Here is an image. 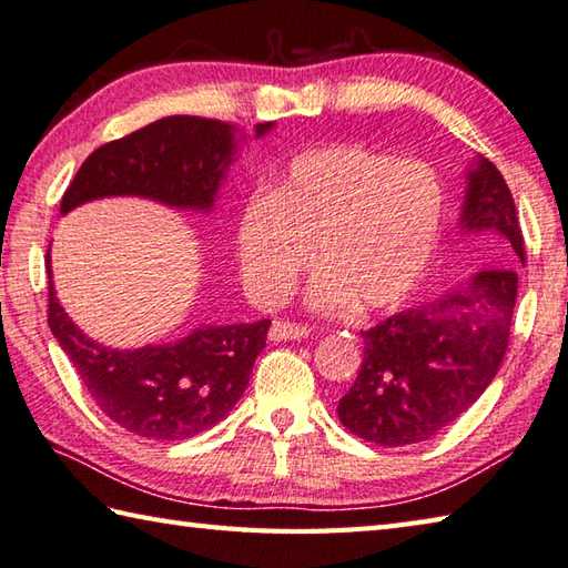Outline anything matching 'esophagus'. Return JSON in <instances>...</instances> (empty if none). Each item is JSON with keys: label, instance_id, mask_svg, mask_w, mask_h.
Masks as SVG:
<instances>
[{"label": "esophagus", "instance_id": "1", "mask_svg": "<svg viewBox=\"0 0 568 568\" xmlns=\"http://www.w3.org/2000/svg\"><path fill=\"white\" fill-rule=\"evenodd\" d=\"M310 335V327L305 325H297V322H283V320H275L271 325L268 337L273 342H293V339H305Z\"/></svg>", "mask_w": 568, "mask_h": 568}]
</instances>
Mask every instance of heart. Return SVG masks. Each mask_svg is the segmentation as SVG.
Masks as SVG:
<instances>
[{
  "instance_id": "1",
  "label": "heart",
  "mask_w": 568,
  "mask_h": 568,
  "mask_svg": "<svg viewBox=\"0 0 568 568\" xmlns=\"http://www.w3.org/2000/svg\"><path fill=\"white\" fill-rule=\"evenodd\" d=\"M446 186L430 164L362 144L295 154L271 194H251L236 219V258L251 295L275 305L310 261V305L386 313L418 291L438 253Z\"/></svg>"
}]
</instances>
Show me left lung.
Listing matches in <instances>:
<instances>
[{
  "label": "left lung",
  "mask_w": 568,
  "mask_h": 568,
  "mask_svg": "<svg viewBox=\"0 0 568 568\" xmlns=\"http://www.w3.org/2000/svg\"><path fill=\"white\" fill-rule=\"evenodd\" d=\"M460 229L485 236L497 268L458 291L364 329L357 382L339 398L344 428L376 446L428 440L465 414L503 364L525 265L513 192L485 158L468 172Z\"/></svg>",
  "instance_id": "left-lung-1"
}]
</instances>
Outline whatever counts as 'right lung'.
<instances>
[{"instance_id": "add662e5", "label": "right lung", "mask_w": 568, "mask_h": 568, "mask_svg": "<svg viewBox=\"0 0 568 568\" xmlns=\"http://www.w3.org/2000/svg\"><path fill=\"white\" fill-rule=\"evenodd\" d=\"M273 122L255 125V140ZM236 125L170 115L100 144L75 172L61 214L103 196H144L176 209L209 211L236 154ZM49 273V327L69 354L93 402L135 436L184 440L216 426L246 392L271 320L251 325L196 327L172 344L110 349L85 337L55 300Z\"/></svg>"}]
</instances>
